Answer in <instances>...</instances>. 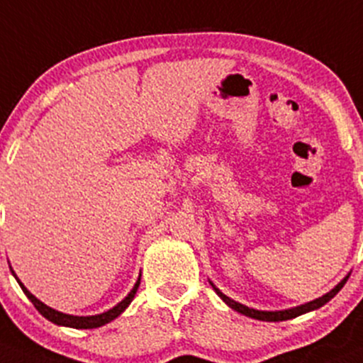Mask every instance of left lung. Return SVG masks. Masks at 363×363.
Returning <instances> with one entry per match:
<instances>
[{
  "mask_svg": "<svg viewBox=\"0 0 363 363\" xmlns=\"http://www.w3.org/2000/svg\"><path fill=\"white\" fill-rule=\"evenodd\" d=\"M346 280H348V274H346V277L342 278V280L339 281L337 285H335L333 291H329L327 294H323V296L318 297V299H313V301H310V303L301 304V306L289 308V310H280V311H262V310H255V308H249V306H245V304H242V303H238V301H235V299H231V297H228L226 294L220 292L219 289H217L216 285L212 284V281H211V285L213 287V291H216L217 296H219L220 299H223L224 303H226L228 306L231 308V310L242 313V315L249 316V318L262 320V322H284V320L296 318V316L304 315V313H310V311L318 310V308H322L323 304L329 303V301L333 299L335 294L341 291L342 285L346 284Z\"/></svg>",
  "mask_w": 363,
  "mask_h": 363,
  "instance_id": "1",
  "label": "left lung"
}]
</instances>
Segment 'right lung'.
<instances>
[{
    "instance_id": "right-lung-1",
    "label": "right lung",
    "mask_w": 363,
    "mask_h": 363,
    "mask_svg": "<svg viewBox=\"0 0 363 363\" xmlns=\"http://www.w3.org/2000/svg\"><path fill=\"white\" fill-rule=\"evenodd\" d=\"M11 269V266H10ZM11 273H13L15 280L18 281V285H21V289L24 291L26 296H28V299L30 303L34 304V308H36L38 311L41 313V315L45 316L47 320H50L52 323H55V325H62V327H72V329H97V327H102L106 325V323L113 322L114 318H118V316L121 315L125 310L128 308V304L132 303V299L135 297L137 294V289H139L140 285V277L137 278L135 285H133V289L130 292H128V296L125 297L123 301H120V303L116 304V306L111 308V310L101 313V315H90V316H78V315H67V313H62V311H57L53 310V308L47 306L45 303H41L40 299H38L36 296H33L28 289L24 287V284H22L21 280L17 278V274H15L13 269H11Z\"/></svg>"
}]
</instances>
